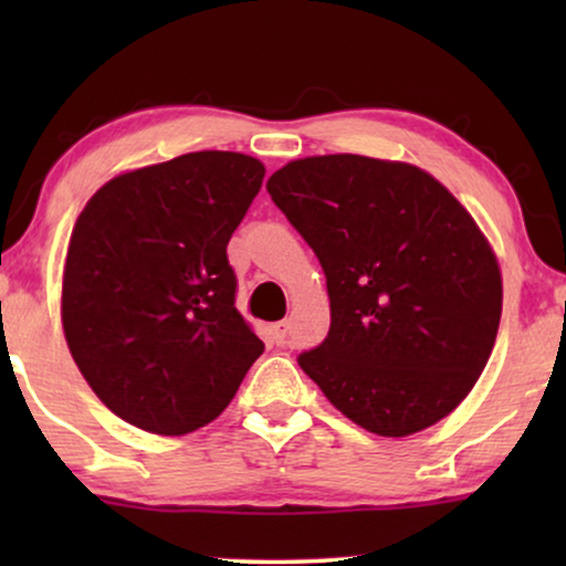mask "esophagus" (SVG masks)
Returning a JSON list of instances; mask_svg holds the SVG:
<instances>
[{
  "instance_id": "esophagus-1",
  "label": "esophagus",
  "mask_w": 566,
  "mask_h": 566,
  "mask_svg": "<svg viewBox=\"0 0 566 566\" xmlns=\"http://www.w3.org/2000/svg\"><path fill=\"white\" fill-rule=\"evenodd\" d=\"M285 337H289V322H275L273 324V339L277 345H283Z\"/></svg>"
}]
</instances>
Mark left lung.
I'll return each mask as SVG.
<instances>
[{
  "label": "left lung",
  "mask_w": 566,
  "mask_h": 566,
  "mask_svg": "<svg viewBox=\"0 0 566 566\" xmlns=\"http://www.w3.org/2000/svg\"><path fill=\"white\" fill-rule=\"evenodd\" d=\"M268 192L327 275L329 332L298 355L304 374L376 436L451 415L502 314L497 260L467 208L422 169L358 154L289 161Z\"/></svg>",
  "instance_id": "obj_1"
}]
</instances>
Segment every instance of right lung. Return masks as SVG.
Instances as JSON below:
<instances>
[{"label": "right lung", "instance_id": "add662e5", "mask_svg": "<svg viewBox=\"0 0 566 566\" xmlns=\"http://www.w3.org/2000/svg\"><path fill=\"white\" fill-rule=\"evenodd\" d=\"M265 167L192 151L103 185L74 223L61 319L99 401L136 428L216 420L265 345L237 312L227 244Z\"/></svg>", "mask_w": 566, "mask_h": 566}]
</instances>
